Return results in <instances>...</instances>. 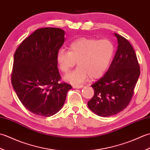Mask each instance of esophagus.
<instances>
[{
  "mask_svg": "<svg viewBox=\"0 0 150 150\" xmlns=\"http://www.w3.org/2000/svg\"><path fill=\"white\" fill-rule=\"evenodd\" d=\"M83 85H73V88H83Z\"/></svg>",
  "mask_w": 150,
  "mask_h": 150,
  "instance_id": "1",
  "label": "esophagus"
}]
</instances>
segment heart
Here are the masks:
<instances>
[{"mask_svg": "<svg viewBox=\"0 0 150 150\" xmlns=\"http://www.w3.org/2000/svg\"><path fill=\"white\" fill-rule=\"evenodd\" d=\"M115 52V46L109 39L79 38L73 41L69 52L58 51L57 62L63 73L69 72L77 62L78 67L67 74L65 79L72 83L83 82L101 77L109 65Z\"/></svg>", "mask_w": 150, "mask_h": 150, "instance_id": "heart-1", "label": "heart"}]
</instances>
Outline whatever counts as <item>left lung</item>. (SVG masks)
<instances>
[{"label":"left lung","instance_id":"8db88e82","mask_svg":"<svg viewBox=\"0 0 150 150\" xmlns=\"http://www.w3.org/2000/svg\"><path fill=\"white\" fill-rule=\"evenodd\" d=\"M118 49L108 71L91 86L93 97L87 103L88 108L100 117L118 113L132 98L140 76V66L135 52L126 38L115 33Z\"/></svg>","mask_w":150,"mask_h":150}]
</instances>
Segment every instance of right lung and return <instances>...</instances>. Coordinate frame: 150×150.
Listing matches in <instances>:
<instances>
[{
  "mask_svg": "<svg viewBox=\"0 0 150 150\" xmlns=\"http://www.w3.org/2000/svg\"><path fill=\"white\" fill-rule=\"evenodd\" d=\"M58 28L38 29L14 54L11 83L23 105L32 113L50 117L62 108L72 86L60 83L56 56L65 41Z\"/></svg>",
  "mask_w": 150,
  "mask_h": 150,
  "instance_id": "right-lung-1",
  "label": "right lung"
}]
</instances>
